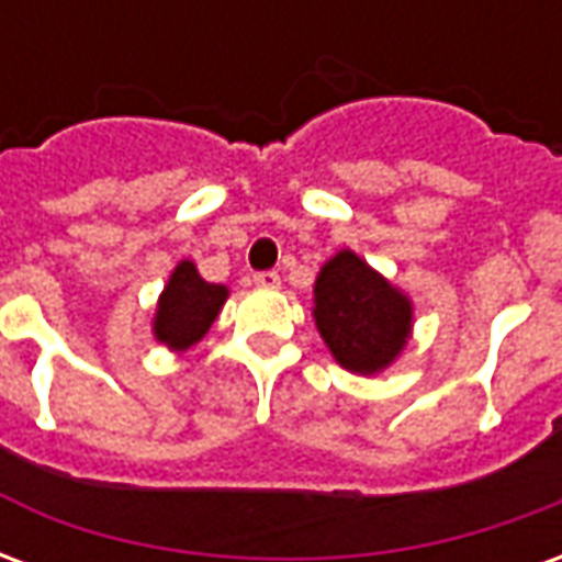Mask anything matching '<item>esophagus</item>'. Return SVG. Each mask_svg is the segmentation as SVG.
<instances>
[{"instance_id": "1", "label": "esophagus", "mask_w": 562, "mask_h": 562, "mask_svg": "<svg viewBox=\"0 0 562 562\" xmlns=\"http://www.w3.org/2000/svg\"><path fill=\"white\" fill-rule=\"evenodd\" d=\"M252 282H256L258 289H280V273L277 270H261V273L252 277Z\"/></svg>"}]
</instances>
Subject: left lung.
Segmentation results:
<instances>
[{"label": "left lung", "instance_id": "left-lung-1", "mask_svg": "<svg viewBox=\"0 0 562 562\" xmlns=\"http://www.w3.org/2000/svg\"><path fill=\"white\" fill-rule=\"evenodd\" d=\"M313 318L330 358L358 376L389 370L413 337V297L352 249H340L318 270Z\"/></svg>", "mask_w": 562, "mask_h": 562}]
</instances>
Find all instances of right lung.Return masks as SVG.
<instances>
[{
    "mask_svg": "<svg viewBox=\"0 0 562 562\" xmlns=\"http://www.w3.org/2000/svg\"><path fill=\"white\" fill-rule=\"evenodd\" d=\"M228 301V285L207 282L198 273L195 261H177L161 289L153 313V337L171 352H186L204 340Z\"/></svg>",
    "mask_w": 562,
    "mask_h": 562,
    "instance_id": "right-lung-1",
    "label": "right lung"
}]
</instances>
